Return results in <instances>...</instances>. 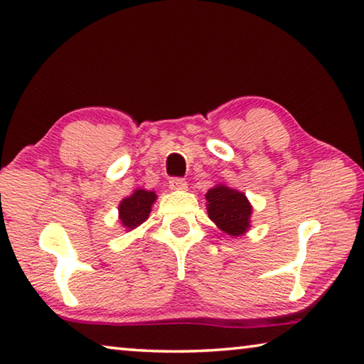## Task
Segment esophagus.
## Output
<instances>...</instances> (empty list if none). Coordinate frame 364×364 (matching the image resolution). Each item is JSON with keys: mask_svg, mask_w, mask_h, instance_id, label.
<instances>
[{"mask_svg": "<svg viewBox=\"0 0 364 364\" xmlns=\"http://www.w3.org/2000/svg\"><path fill=\"white\" fill-rule=\"evenodd\" d=\"M168 186L171 189H186L188 188V183H186V180H184V178L173 176V178H170Z\"/></svg>", "mask_w": 364, "mask_h": 364, "instance_id": "obj_1", "label": "esophagus"}]
</instances>
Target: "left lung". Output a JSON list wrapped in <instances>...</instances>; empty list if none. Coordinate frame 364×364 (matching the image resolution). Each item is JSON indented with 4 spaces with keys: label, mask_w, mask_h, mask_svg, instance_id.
Listing matches in <instances>:
<instances>
[{
    "label": "left lung",
    "mask_w": 364,
    "mask_h": 364,
    "mask_svg": "<svg viewBox=\"0 0 364 364\" xmlns=\"http://www.w3.org/2000/svg\"><path fill=\"white\" fill-rule=\"evenodd\" d=\"M208 218L230 236H241L249 228L252 207L247 197L228 186H215L207 196Z\"/></svg>",
    "instance_id": "obj_1"
}]
</instances>
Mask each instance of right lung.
<instances>
[{
    "label": "right lung",
    "instance_id": "right-lung-1",
    "mask_svg": "<svg viewBox=\"0 0 364 364\" xmlns=\"http://www.w3.org/2000/svg\"><path fill=\"white\" fill-rule=\"evenodd\" d=\"M156 193H152V191L138 189L130 197L123 199L119 205L122 225L134 230L141 223H144L146 218L149 217L151 205L156 200Z\"/></svg>",
    "mask_w": 364,
    "mask_h": 364
}]
</instances>
